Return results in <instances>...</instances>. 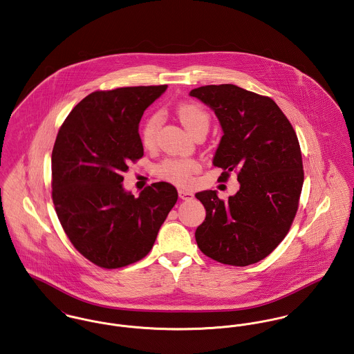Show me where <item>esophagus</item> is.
Wrapping results in <instances>:
<instances>
[{
  "mask_svg": "<svg viewBox=\"0 0 354 354\" xmlns=\"http://www.w3.org/2000/svg\"><path fill=\"white\" fill-rule=\"evenodd\" d=\"M179 196H180V199H183V201H191L192 198H194V194L189 190H185V189H179Z\"/></svg>",
  "mask_w": 354,
  "mask_h": 354,
  "instance_id": "obj_1",
  "label": "esophagus"
}]
</instances>
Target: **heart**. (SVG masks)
I'll return each instance as SVG.
<instances>
[{"label": "heart", "mask_w": 354, "mask_h": 354, "mask_svg": "<svg viewBox=\"0 0 354 354\" xmlns=\"http://www.w3.org/2000/svg\"><path fill=\"white\" fill-rule=\"evenodd\" d=\"M178 118L183 124V127L192 132L195 128L203 124H209V115L205 110L194 104H183L176 109ZM162 115L155 113L149 115L141 129V142L144 147H151L155 142L156 132L160 127ZM199 169V164L194 159H168L159 165V174L176 183V185H187L192 175Z\"/></svg>", "instance_id": "1"}]
</instances>
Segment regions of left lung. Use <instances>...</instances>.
<instances>
[{"label": "left lung", "mask_w": 354, "mask_h": 354, "mask_svg": "<svg viewBox=\"0 0 354 354\" xmlns=\"http://www.w3.org/2000/svg\"><path fill=\"white\" fill-rule=\"evenodd\" d=\"M217 115L223 136L213 165L219 179L237 172L240 190L226 202L217 191L196 192L206 218L195 230L199 249L219 263L245 267L283 241L298 210L303 164L297 133L271 98L236 84L190 91Z\"/></svg>", "instance_id": "left-lung-1"}]
</instances>
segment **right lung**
<instances>
[{
    "mask_svg": "<svg viewBox=\"0 0 354 354\" xmlns=\"http://www.w3.org/2000/svg\"><path fill=\"white\" fill-rule=\"evenodd\" d=\"M162 86L94 91L71 110L53 149V201L73 245L102 268L141 260L178 201L167 182L135 196L122 186L128 163L142 158L138 124Z\"/></svg>",
    "mask_w": 354,
    "mask_h": 354,
    "instance_id": "add662e5",
    "label": "right lung"
}]
</instances>
